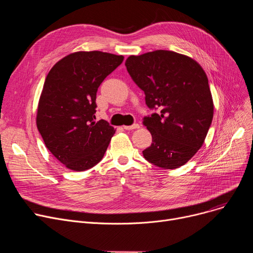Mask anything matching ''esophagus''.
<instances>
[{
  "mask_svg": "<svg viewBox=\"0 0 253 253\" xmlns=\"http://www.w3.org/2000/svg\"><path fill=\"white\" fill-rule=\"evenodd\" d=\"M140 126H139V124H137V123H135V124H133V125H130V126H123V128L125 129V130H133V129H137V128H139Z\"/></svg>",
  "mask_w": 253,
  "mask_h": 253,
  "instance_id": "esophagus-1",
  "label": "esophagus"
}]
</instances>
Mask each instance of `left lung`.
Returning <instances> with one entry per match:
<instances>
[{
	"mask_svg": "<svg viewBox=\"0 0 253 253\" xmlns=\"http://www.w3.org/2000/svg\"><path fill=\"white\" fill-rule=\"evenodd\" d=\"M125 65L148 108L159 110L143 118L153 137L142 151L144 159L163 169L184 165L202 147L213 118L204 70L191 57L167 50L131 55Z\"/></svg>",
	"mask_w": 253,
	"mask_h": 253,
	"instance_id": "obj_1",
	"label": "left lung"
}]
</instances>
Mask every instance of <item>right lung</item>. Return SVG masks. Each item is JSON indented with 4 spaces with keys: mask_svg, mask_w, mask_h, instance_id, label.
<instances>
[{
    "mask_svg": "<svg viewBox=\"0 0 253 253\" xmlns=\"http://www.w3.org/2000/svg\"><path fill=\"white\" fill-rule=\"evenodd\" d=\"M122 55L80 51L60 59L46 77L37 127L46 148L69 169L84 171L101 161L115 128L95 121L96 92L123 62Z\"/></svg>",
    "mask_w": 253,
    "mask_h": 253,
    "instance_id": "right-lung-1",
    "label": "right lung"
}]
</instances>
